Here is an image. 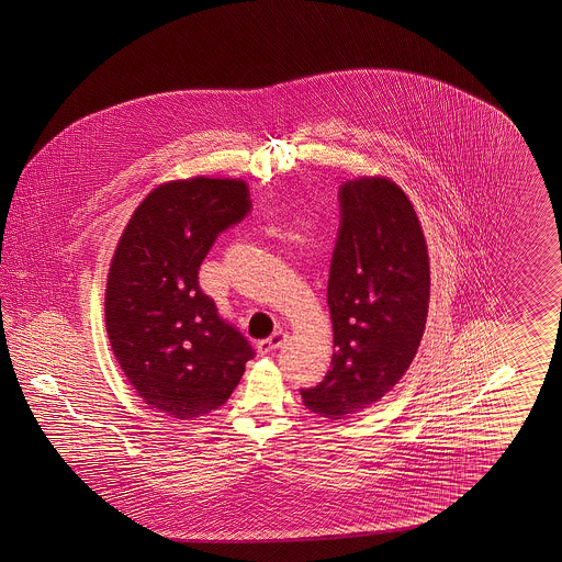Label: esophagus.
<instances>
[{"label": "esophagus", "mask_w": 562, "mask_h": 562, "mask_svg": "<svg viewBox=\"0 0 562 562\" xmlns=\"http://www.w3.org/2000/svg\"><path fill=\"white\" fill-rule=\"evenodd\" d=\"M286 339H289V333L282 330V328H278L271 337L261 339V341L257 344V349H259V353H269V351H276V349L282 348V344H284Z\"/></svg>", "instance_id": "34e87169"}]
</instances>
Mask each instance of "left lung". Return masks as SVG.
<instances>
[{
    "instance_id": "left-lung-1",
    "label": "left lung",
    "mask_w": 562,
    "mask_h": 562,
    "mask_svg": "<svg viewBox=\"0 0 562 562\" xmlns=\"http://www.w3.org/2000/svg\"><path fill=\"white\" fill-rule=\"evenodd\" d=\"M339 232L328 271L335 335L330 371L301 398L344 419L383 398L411 367L429 301L428 246L413 204L387 179L339 188Z\"/></svg>"
}]
</instances>
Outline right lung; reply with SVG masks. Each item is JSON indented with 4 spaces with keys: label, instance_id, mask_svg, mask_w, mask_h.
Here are the masks:
<instances>
[{
    "label": "right lung",
    "instance_id": "1",
    "mask_svg": "<svg viewBox=\"0 0 562 562\" xmlns=\"http://www.w3.org/2000/svg\"><path fill=\"white\" fill-rule=\"evenodd\" d=\"M250 209L241 181L166 183L140 202L115 248L105 291L111 349L138 396L177 419L221 406L255 358L198 280L216 238Z\"/></svg>",
    "mask_w": 562,
    "mask_h": 562
}]
</instances>
